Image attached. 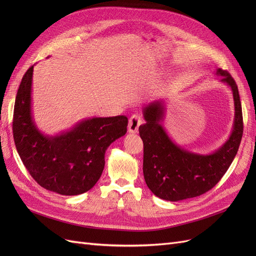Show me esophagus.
I'll return each instance as SVG.
<instances>
[{
    "label": "esophagus",
    "instance_id": "obj_1",
    "mask_svg": "<svg viewBox=\"0 0 256 256\" xmlns=\"http://www.w3.org/2000/svg\"><path fill=\"white\" fill-rule=\"evenodd\" d=\"M142 124V118L140 115H132L129 118V122H128V131L130 134H136L138 131V127Z\"/></svg>",
    "mask_w": 256,
    "mask_h": 256
}]
</instances>
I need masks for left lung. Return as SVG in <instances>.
<instances>
[{"mask_svg":"<svg viewBox=\"0 0 256 256\" xmlns=\"http://www.w3.org/2000/svg\"><path fill=\"white\" fill-rule=\"evenodd\" d=\"M216 76L233 92L235 118L228 141L208 154L192 152L178 146L161 125L166 113L164 100L143 108L145 124L138 127L143 140V174L154 196L171 202L196 198L214 188L233 162L244 132L242 102L232 76L218 68Z\"/></svg>","mask_w":256,"mask_h":256,"instance_id":"8db88e82","label":"left lung"}]
</instances>
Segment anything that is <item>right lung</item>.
I'll return each instance as SVG.
<instances>
[{"mask_svg":"<svg viewBox=\"0 0 256 256\" xmlns=\"http://www.w3.org/2000/svg\"><path fill=\"white\" fill-rule=\"evenodd\" d=\"M34 66L23 76L14 102L12 134L19 156L35 182L62 196H78L98 182L104 168V154L127 132L128 118L84 120L56 136L44 134L32 115Z\"/></svg>","mask_w":256,"mask_h":256,"instance_id":"obj_1","label":"right lung"}]
</instances>
